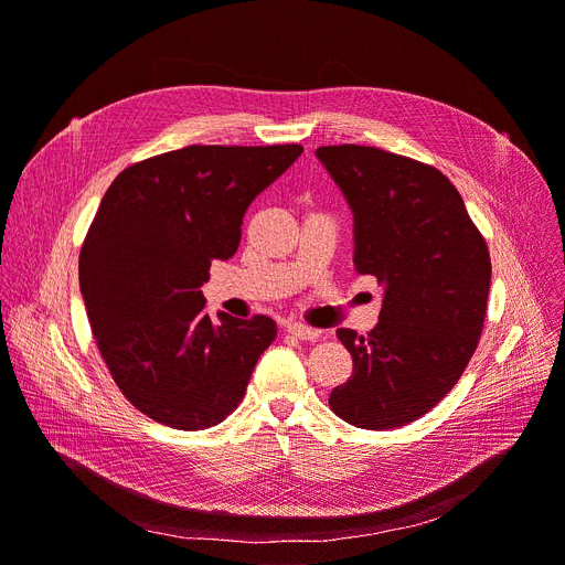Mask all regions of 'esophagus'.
<instances>
[{
    "instance_id": "esophagus-1",
    "label": "esophagus",
    "mask_w": 565,
    "mask_h": 565,
    "mask_svg": "<svg viewBox=\"0 0 565 565\" xmlns=\"http://www.w3.org/2000/svg\"><path fill=\"white\" fill-rule=\"evenodd\" d=\"M286 331L292 335V338H299V341H313V338L320 335L318 329H311L307 324H299V322H290L286 324Z\"/></svg>"
}]
</instances>
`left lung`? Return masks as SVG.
Returning <instances> with one entry per match:
<instances>
[{"label": "left lung", "mask_w": 565, "mask_h": 565, "mask_svg": "<svg viewBox=\"0 0 565 565\" xmlns=\"http://www.w3.org/2000/svg\"><path fill=\"white\" fill-rule=\"evenodd\" d=\"M354 215V268L384 286L367 335H335L354 361L329 406L361 429H393L431 411L477 350L491 256L449 179L377 147L316 149Z\"/></svg>", "instance_id": "1"}]
</instances>
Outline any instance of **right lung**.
<instances>
[{"label": "right lung", "mask_w": 565, "mask_h": 565, "mask_svg": "<svg viewBox=\"0 0 565 565\" xmlns=\"http://www.w3.org/2000/svg\"><path fill=\"white\" fill-rule=\"evenodd\" d=\"M302 145H188L122 170L79 254L93 335L122 395L147 418L198 431L241 404L275 341L268 316L204 311L211 260L241 243L243 215Z\"/></svg>", "instance_id": "obj_1"}]
</instances>
